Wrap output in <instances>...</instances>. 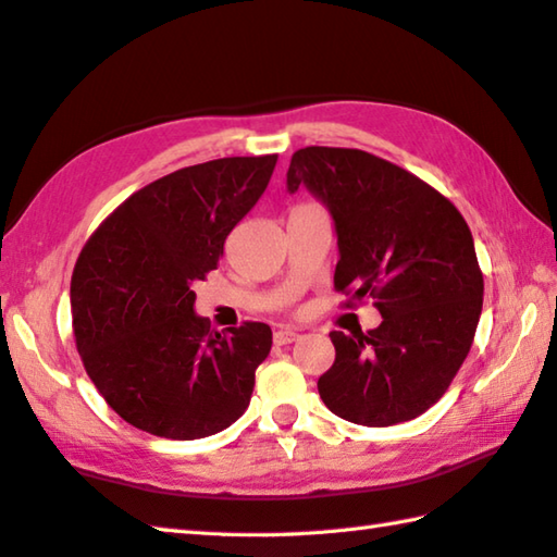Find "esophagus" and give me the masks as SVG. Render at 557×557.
<instances>
[{
	"label": "esophagus",
	"instance_id": "obj_1",
	"mask_svg": "<svg viewBox=\"0 0 557 557\" xmlns=\"http://www.w3.org/2000/svg\"><path fill=\"white\" fill-rule=\"evenodd\" d=\"M299 339V333L292 327H282L275 333V345H292V342Z\"/></svg>",
	"mask_w": 557,
	"mask_h": 557
}]
</instances>
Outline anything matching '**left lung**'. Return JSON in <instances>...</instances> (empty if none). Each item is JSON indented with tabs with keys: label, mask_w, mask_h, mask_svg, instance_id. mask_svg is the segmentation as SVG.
<instances>
[{
	"label": "left lung",
	"mask_w": 557,
	"mask_h": 557,
	"mask_svg": "<svg viewBox=\"0 0 557 557\" xmlns=\"http://www.w3.org/2000/svg\"><path fill=\"white\" fill-rule=\"evenodd\" d=\"M299 186L335 222V289L371 297L383 315L369 333H330L335 363L318 377L321 399L361 425L417 419L453 383L481 318L483 275L465 218L419 176L354 148L294 152L287 191Z\"/></svg>",
	"instance_id": "obj_1"
}]
</instances>
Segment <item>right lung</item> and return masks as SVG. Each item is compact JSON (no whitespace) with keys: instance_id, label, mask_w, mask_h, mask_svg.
Listing matches in <instances>:
<instances>
[{"instance_id":"add662e5","label":"right lung","mask_w":557,"mask_h":557,"mask_svg":"<svg viewBox=\"0 0 557 557\" xmlns=\"http://www.w3.org/2000/svg\"><path fill=\"white\" fill-rule=\"evenodd\" d=\"M277 156L220 158L128 196L76 260L71 315L86 373L136 429L196 441L227 429L251 401L272 347L265 323L210 330L194 285L263 196Z\"/></svg>"}]
</instances>
